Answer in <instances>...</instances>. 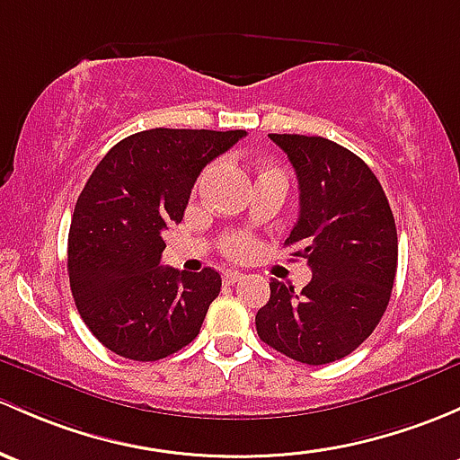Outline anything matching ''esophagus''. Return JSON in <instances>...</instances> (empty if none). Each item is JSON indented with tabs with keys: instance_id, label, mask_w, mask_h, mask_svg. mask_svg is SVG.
Segmentation results:
<instances>
[{
	"instance_id": "34e87169",
	"label": "esophagus",
	"mask_w": 460,
	"mask_h": 460,
	"mask_svg": "<svg viewBox=\"0 0 460 460\" xmlns=\"http://www.w3.org/2000/svg\"><path fill=\"white\" fill-rule=\"evenodd\" d=\"M222 279H225V284H235L240 282V279H244V273H240V270H225V275H222Z\"/></svg>"
}]
</instances>
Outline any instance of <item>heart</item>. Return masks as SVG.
Returning <instances> with one entry per match:
<instances>
[{
	"label": "heart",
	"mask_w": 460,
	"mask_h": 460,
	"mask_svg": "<svg viewBox=\"0 0 460 460\" xmlns=\"http://www.w3.org/2000/svg\"><path fill=\"white\" fill-rule=\"evenodd\" d=\"M226 253L234 255V258H246L249 253H253L255 249V243L253 238H249L246 234H234L226 238Z\"/></svg>",
	"instance_id": "heart-1"
}]
</instances>
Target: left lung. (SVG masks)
<instances>
[{
	"instance_id": "1",
	"label": "left lung",
	"mask_w": 460,
	"mask_h": 460,
	"mask_svg": "<svg viewBox=\"0 0 460 460\" xmlns=\"http://www.w3.org/2000/svg\"><path fill=\"white\" fill-rule=\"evenodd\" d=\"M297 173L299 217L287 246L313 278L299 293L273 279L255 315L264 344L308 366L364 344L388 308L396 275V226L381 182L359 156L322 137L269 134Z\"/></svg>"
}]
</instances>
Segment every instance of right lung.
I'll return each mask as SVG.
<instances>
[{
    "label": "right lung",
    "instance_id": "1",
    "mask_svg": "<svg viewBox=\"0 0 460 460\" xmlns=\"http://www.w3.org/2000/svg\"><path fill=\"white\" fill-rule=\"evenodd\" d=\"M244 129H145L116 143L85 182L67 235V275L92 335L125 359L158 361L196 340L220 293L214 269L163 267V231L181 222L207 163Z\"/></svg>",
    "mask_w": 460,
    "mask_h": 460
}]
</instances>
